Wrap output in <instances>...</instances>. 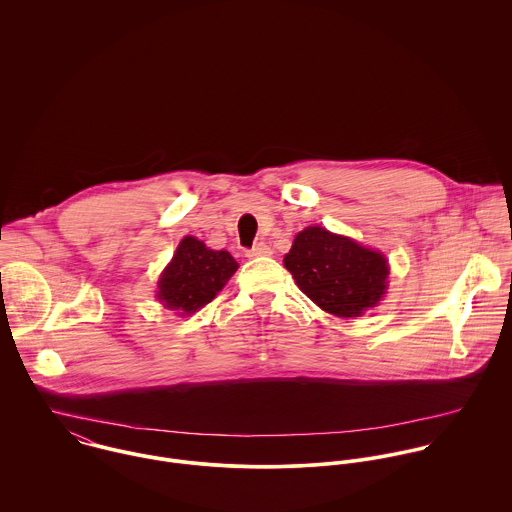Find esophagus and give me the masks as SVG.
Instances as JSON below:
<instances>
[{
    "instance_id": "34e87169",
    "label": "esophagus",
    "mask_w": 512,
    "mask_h": 512,
    "mask_svg": "<svg viewBox=\"0 0 512 512\" xmlns=\"http://www.w3.org/2000/svg\"><path fill=\"white\" fill-rule=\"evenodd\" d=\"M272 248L266 244H256L254 248L246 250V258H260V256H270Z\"/></svg>"
}]
</instances>
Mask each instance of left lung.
<instances>
[{
    "instance_id": "obj_1",
    "label": "left lung",
    "mask_w": 512,
    "mask_h": 512,
    "mask_svg": "<svg viewBox=\"0 0 512 512\" xmlns=\"http://www.w3.org/2000/svg\"><path fill=\"white\" fill-rule=\"evenodd\" d=\"M284 266L301 292L337 317L363 315L388 288L390 270L382 252L321 226H307L293 238Z\"/></svg>"
}]
</instances>
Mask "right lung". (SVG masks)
Here are the masks:
<instances>
[{
	"label": "right lung",
	"instance_id": "add662e5",
	"mask_svg": "<svg viewBox=\"0 0 512 512\" xmlns=\"http://www.w3.org/2000/svg\"><path fill=\"white\" fill-rule=\"evenodd\" d=\"M238 270L226 250H211L195 236H185L157 282V299L179 315H191L211 303Z\"/></svg>",
	"mask_w": 512,
	"mask_h": 512
}]
</instances>
